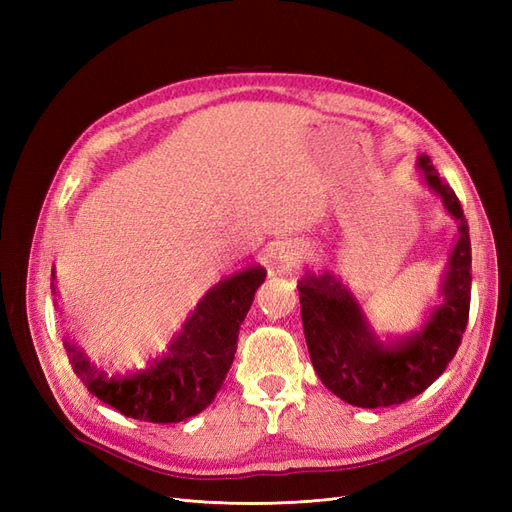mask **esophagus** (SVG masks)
I'll return each mask as SVG.
<instances>
[{
    "label": "esophagus",
    "mask_w": 512,
    "mask_h": 512,
    "mask_svg": "<svg viewBox=\"0 0 512 512\" xmlns=\"http://www.w3.org/2000/svg\"><path fill=\"white\" fill-rule=\"evenodd\" d=\"M282 258H284V262H286L288 267H292V265H294V260H297V258H294V254H284Z\"/></svg>",
    "instance_id": "obj_1"
}]
</instances>
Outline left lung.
<instances>
[{
	"instance_id": "1",
	"label": "left lung",
	"mask_w": 512,
	"mask_h": 512,
	"mask_svg": "<svg viewBox=\"0 0 512 512\" xmlns=\"http://www.w3.org/2000/svg\"><path fill=\"white\" fill-rule=\"evenodd\" d=\"M425 181L459 222V239L448 260L442 303L421 331L382 342L361 305L335 277L307 275L299 282L301 318L309 359L327 389L359 408H389L421 395L436 382L461 344L470 316L472 245L461 203L427 156L418 158Z\"/></svg>"
}]
</instances>
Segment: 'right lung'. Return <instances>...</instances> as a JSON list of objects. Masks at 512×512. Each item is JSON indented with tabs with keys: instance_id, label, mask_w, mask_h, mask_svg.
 Wrapping results in <instances>:
<instances>
[{
	"instance_id": "right-lung-1",
	"label": "right lung",
	"mask_w": 512,
	"mask_h": 512,
	"mask_svg": "<svg viewBox=\"0 0 512 512\" xmlns=\"http://www.w3.org/2000/svg\"><path fill=\"white\" fill-rule=\"evenodd\" d=\"M51 273L55 277V271ZM265 277V269L252 267L209 290L170 342L168 354L134 376L108 378L106 371L89 363L83 350L66 342L74 374L91 395L123 416L164 425L196 416L222 389L237 352L241 322ZM51 290L55 294L53 282Z\"/></svg>"
}]
</instances>
